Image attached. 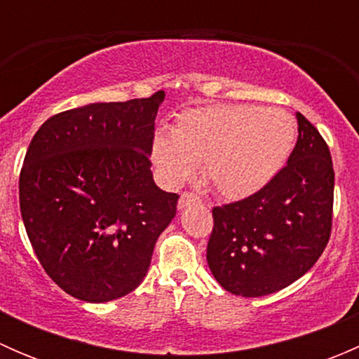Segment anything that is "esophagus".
Segmentation results:
<instances>
[{
  "label": "esophagus",
  "instance_id": "esophagus-1",
  "mask_svg": "<svg viewBox=\"0 0 359 359\" xmlns=\"http://www.w3.org/2000/svg\"><path fill=\"white\" fill-rule=\"evenodd\" d=\"M198 203H200V198H198L196 194L184 193L179 200V210H184L186 206H189V205H198Z\"/></svg>",
  "mask_w": 359,
  "mask_h": 359
}]
</instances>
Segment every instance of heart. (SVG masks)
<instances>
[{"label":"heart","mask_w":359,"mask_h":359,"mask_svg":"<svg viewBox=\"0 0 359 359\" xmlns=\"http://www.w3.org/2000/svg\"><path fill=\"white\" fill-rule=\"evenodd\" d=\"M295 139V119L285 109L215 104L180 112L170 133L154 135L151 158L173 187L189 180L203 163V177L213 191L238 201L273 182Z\"/></svg>","instance_id":"heart-1"}]
</instances>
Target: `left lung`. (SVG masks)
I'll return each instance as SVG.
<instances>
[{
	"label": "left lung",
	"mask_w": 359,
	"mask_h": 359,
	"mask_svg": "<svg viewBox=\"0 0 359 359\" xmlns=\"http://www.w3.org/2000/svg\"><path fill=\"white\" fill-rule=\"evenodd\" d=\"M287 166L262 191L213 208L206 260L224 290L269 295L302 278L328 243L335 173L327 142L297 112Z\"/></svg>",
	"instance_id": "obj_1"
}]
</instances>
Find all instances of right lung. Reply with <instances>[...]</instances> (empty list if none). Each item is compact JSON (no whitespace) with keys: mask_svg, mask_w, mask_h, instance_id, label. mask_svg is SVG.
Segmentation results:
<instances>
[{"mask_svg":"<svg viewBox=\"0 0 359 359\" xmlns=\"http://www.w3.org/2000/svg\"><path fill=\"white\" fill-rule=\"evenodd\" d=\"M165 92L93 102L46 119L19 179L20 213L36 257L74 299L109 302L135 290L179 194L151 172L154 119Z\"/></svg>","mask_w":359,"mask_h":359,"instance_id":"obj_1","label":"right lung"}]
</instances>
